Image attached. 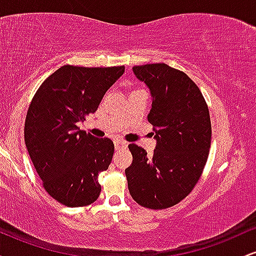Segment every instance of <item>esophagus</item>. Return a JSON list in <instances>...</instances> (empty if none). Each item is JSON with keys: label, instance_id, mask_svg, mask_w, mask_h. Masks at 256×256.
<instances>
[{"label": "esophagus", "instance_id": "1", "mask_svg": "<svg viewBox=\"0 0 256 256\" xmlns=\"http://www.w3.org/2000/svg\"><path fill=\"white\" fill-rule=\"evenodd\" d=\"M128 146V143L124 142V140H114V148H116V150H120V149H124Z\"/></svg>", "mask_w": 256, "mask_h": 256}]
</instances>
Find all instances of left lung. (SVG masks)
Segmentation results:
<instances>
[{
    "label": "left lung",
    "instance_id": "1",
    "mask_svg": "<svg viewBox=\"0 0 256 256\" xmlns=\"http://www.w3.org/2000/svg\"><path fill=\"white\" fill-rule=\"evenodd\" d=\"M132 70L150 90L148 122L156 146L148 155L142 146H128V192L142 207L164 210L186 198L204 172L212 138L210 110L198 86L184 72L166 64Z\"/></svg>",
    "mask_w": 256,
    "mask_h": 256
}]
</instances>
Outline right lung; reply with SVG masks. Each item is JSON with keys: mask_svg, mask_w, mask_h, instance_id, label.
<instances>
[{"mask_svg": "<svg viewBox=\"0 0 256 256\" xmlns=\"http://www.w3.org/2000/svg\"><path fill=\"white\" fill-rule=\"evenodd\" d=\"M124 66L64 64L43 82L25 120V144L46 192L67 207H84L101 192L98 174L110 165L114 144L78 128L95 113Z\"/></svg>", "mask_w": 256, "mask_h": 256, "instance_id": "1", "label": "right lung"}]
</instances>
